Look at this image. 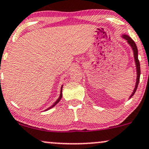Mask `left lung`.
<instances>
[{"label":"left lung","instance_id":"obj_1","mask_svg":"<svg viewBox=\"0 0 149 149\" xmlns=\"http://www.w3.org/2000/svg\"><path fill=\"white\" fill-rule=\"evenodd\" d=\"M122 37L125 39V40H127V42L130 45V46L131 47L133 51V54H134V58H135V65H136V69H137V79H136V83H135V86L134 90H133V92L132 94L130 96V98L134 95V93L136 91L137 86H138L139 84V81H140V61L138 60V52H137V48L136 45L132 38L131 37H129V36H127L125 34L122 35Z\"/></svg>","mask_w":149,"mask_h":149}]
</instances>
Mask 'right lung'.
I'll use <instances>...</instances> for the list:
<instances>
[{
	"label": "right lung",
	"mask_w": 149,
	"mask_h": 149,
	"mask_svg": "<svg viewBox=\"0 0 149 149\" xmlns=\"http://www.w3.org/2000/svg\"><path fill=\"white\" fill-rule=\"evenodd\" d=\"M62 91H63V86H62V87H61V94H60V97H58V99L57 100H56V101L54 103V104L52 105V106H51L50 107H49L48 109H47L46 110H45V111H47V110H49V109H50L53 108V107H54V106H55V105L57 104V103L59 102L60 100H61V98H62V96H63V93H62Z\"/></svg>",
	"instance_id": "obj_1"
}]
</instances>
